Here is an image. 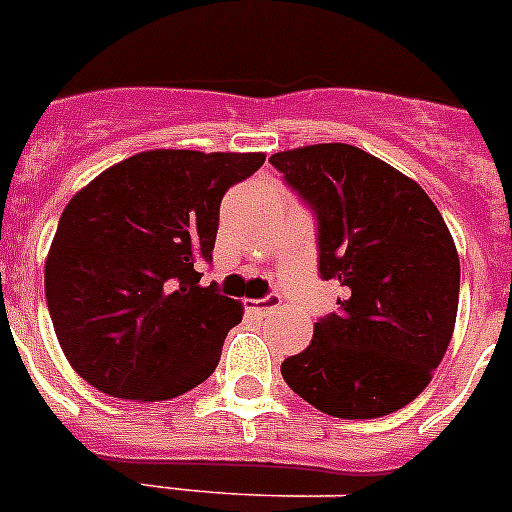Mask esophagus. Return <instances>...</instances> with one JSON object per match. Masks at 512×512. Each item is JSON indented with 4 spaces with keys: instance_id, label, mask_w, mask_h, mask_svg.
I'll list each match as a JSON object with an SVG mask.
<instances>
[{
    "instance_id": "esophagus-1",
    "label": "esophagus",
    "mask_w": 512,
    "mask_h": 512,
    "mask_svg": "<svg viewBox=\"0 0 512 512\" xmlns=\"http://www.w3.org/2000/svg\"><path fill=\"white\" fill-rule=\"evenodd\" d=\"M282 305V297L279 295H266L261 300H246V310L248 312H269V310H277Z\"/></svg>"
}]
</instances>
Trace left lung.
<instances>
[{
	"mask_svg": "<svg viewBox=\"0 0 512 512\" xmlns=\"http://www.w3.org/2000/svg\"><path fill=\"white\" fill-rule=\"evenodd\" d=\"M269 164L310 207L320 279H338V312L282 361L284 382L333 418L395 413L428 387L459 307V256L431 197L346 143L274 153Z\"/></svg>",
	"mask_w": 512,
	"mask_h": 512,
	"instance_id": "8db88e82",
	"label": "left lung"
}]
</instances>
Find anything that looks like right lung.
<instances>
[{
  "label": "right lung",
  "mask_w": 512,
  "mask_h": 512,
  "mask_svg": "<svg viewBox=\"0 0 512 512\" xmlns=\"http://www.w3.org/2000/svg\"><path fill=\"white\" fill-rule=\"evenodd\" d=\"M264 153L146 151L66 205L45 261L63 354L99 392L171 400L215 372L241 305L202 284L220 202Z\"/></svg>",
  "instance_id": "add662e5"
}]
</instances>
